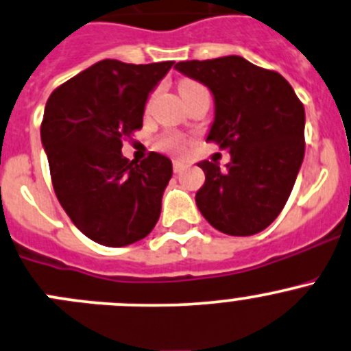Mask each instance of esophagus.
I'll return each instance as SVG.
<instances>
[{"mask_svg":"<svg viewBox=\"0 0 351 351\" xmlns=\"http://www.w3.org/2000/svg\"><path fill=\"white\" fill-rule=\"evenodd\" d=\"M185 166L186 162L183 161V159H175V161H173V169H175V173H180Z\"/></svg>","mask_w":351,"mask_h":351,"instance_id":"obj_1","label":"esophagus"}]
</instances>
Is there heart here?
<instances>
[{
    "label": "heart",
    "mask_w": 351,
    "mask_h": 351,
    "mask_svg": "<svg viewBox=\"0 0 351 351\" xmlns=\"http://www.w3.org/2000/svg\"><path fill=\"white\" fill-rule=\"evenodd\" d=\"M199 87H202V85L197 84V82L183 80L182 84H180V93H182V96H183V94L190 93V90H193V89H199ZM158 147L162 149V151L182 152V151H185L186 141L176 134H165L158 138Z\"/></svg>",
    "instance_id": "1"
}]
</instances>
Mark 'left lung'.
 Returning <instances> with one entry per match:
<instances>
[{"label":"left lung","instance_id":"obj_1","mask_svg":"<svg viewBox=\"0 0 351 351\" xmlns=\"http://www.w3.org/2000/svg\"><path fill=\"white\" fill-rule=\"evenodd\" d=\"M175 68L207 85L216 117L207 141L231 161H202L195 202L210 226L231 237L266 230L283 210L305 154V110L278 71L241 56L180 61Z\"/></svg>","mask_w":351,"mask_h":351}]
</instances>
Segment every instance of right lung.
I'll list each match as a JSON object with an SVG mask.
<instances>
[{"mask_svg": "<svg viewBox=\"0 0 351 351\" xmlns=\"http://www.w3.org/2000/svg\"><path fill=\"white\" fill-rule=\"evenodd\" d=\"M173 61L132 64L103 60L53 90L40 138L61 207L87 238L125 247L147 237L173 175L166 156L123 158L125 138L142 128L149 93Z\"/></svg>", "mask_w": 351, "mask_h": 351, "instance_id": "right-lung-1", "label": "right lung"}]
</instances>
